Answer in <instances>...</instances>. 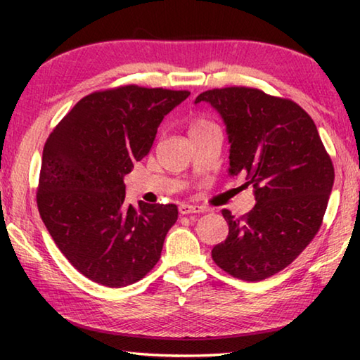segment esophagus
<instances>
[{
    "mask_svg": "<svg viewBox=\"0 0 360 360\" xmlns=\"http://www.w3.org/2000/svg\"><path fill=\"white\" fill-rule=\"evenodd\" d=\"M179 212L181 214H195V212H203V210L200 208V206L182 203V205H179Z\"/></svg>",
    "mask_w": 360,
    "mask_h": 360,
    "instance_id": "1",
    "label": "esophagus"
}]
</instances>
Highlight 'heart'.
<instances>
[{
  "label": "heart",
  "mask_w": 360,
  "mask_h": 360,
  "mask_svg": "<svg viewBox=\"0 0 360 360\" xmlns=\"http://www.w3.org/2000/svg\"><path fill=\"white\" fill-rule=\"evenodd\" d=\"M208 125H211L210 122H206L203 119H197V120H193L192 124H191V129H188V133L198 131V130H202V129H205V127H208Z\"/></svg>",
  "instance_id": "obj_1"
}]
</instances>
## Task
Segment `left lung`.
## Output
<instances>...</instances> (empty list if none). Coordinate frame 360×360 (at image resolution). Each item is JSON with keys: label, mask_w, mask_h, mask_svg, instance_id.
Masks as SVG:
<instances>
[{"label": "left lung", "mask_w": 360, "mask_h": 360, "mask_svg": "<svg viewBox=\"0 0 360 360\" xmlns=\"http://www.w3.org/2000/svg\"><path fill=\"white\" fill-rule=\"evenodd\" d=\"M221 115L230 144L229 174L246 176L255 206L243 217L222 216L229 236L212 260L229 275L262 281L295 260L321 227L333 187V165L313 119L290 100L257 89L200 94Z\"/></svg>", "instance_id": "obj_1"}]
</instances>
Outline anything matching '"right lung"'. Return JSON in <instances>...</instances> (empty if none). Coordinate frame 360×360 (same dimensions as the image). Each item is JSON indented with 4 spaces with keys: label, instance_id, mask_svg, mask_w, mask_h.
Returning <instances> with one entry per match:
<instances>
[{
    "label": "right lung",
    "instance_id": "obj_1",
    "mask_svg": "<svg viewBox=\"0 0 360 360\" xmlns=\"http://www.w3.org/2000/svg\"><path fill=\"white\" fill-rule=\"evenodd\" d=\"M188 95L138 85L95 92L47 138L39 214L70 264L92 281L125 288L160 259L178 206L127 205L124 178L149 154L163 117Z\"/></svg>",
    "mask_w": 360,
    "mask_h": 360
}]
</instances>
